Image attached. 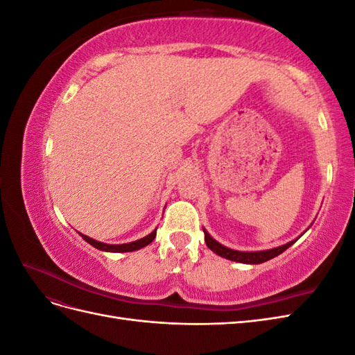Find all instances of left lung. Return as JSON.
<instances>
[{
    "mask_svg": "<svg viewBox=\"0 0 355 355\" xmlns=\"http://www.w3.org/2000/svg\"><path fill=\"white\" fill-rule=\"evenodd\" d=\"M202 231H204V241H206L207 247H209V249H210L211 252L219 254L220 257H225V259H230V261H234V262H240V263H250V265L263 263V262H266V261L272 259V257H275V256H278V254H282L284 250L288 249L290 245H292L293 243H296L297 239L300 237V235L304 234V232L300 234L296 240L288 241V243H286V244H283V245L274 247V249L259 250V252H241V250L230 249V247L223 245V244H220L219 241L214 240V239L211 237V235H210L206 230H204V228H202Z\"/></svg>",
    "mask_w": 355,
    "mask_h": 355,
    "instance_id": "left-lung-1",
    "label": "left lung"
}]
</instances>
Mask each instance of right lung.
<instances>
[{
  "label": "right lung",
  "instance_id": "1",
  "mask_svg": "<svg viewBox=\"0 0 355 355\" xmlns=\"http://www.w3.org/2000/svg\"><path fill=\"white\" fill-rule=\"evenodd\" d=\"M84 241H87L89 244H92L93 247H96L98 250H102V252H112V253H124V252H135V250H139L142 249V247L151 244L155 239L157 235V228L148 234L146 237L141 239V240H136V241H132V243H124V244H106V243H102V241H98V240H93L90 237H87V235H84L81 232H78Z\"/></svg>",
  "mask_w": 355,
  "mask_h": 355
}]
</instances>
